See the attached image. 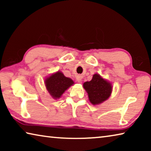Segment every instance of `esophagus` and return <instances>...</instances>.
Returning <instances> with one entry per match:
<instances>
[{
	"instance_id": "obj_1",
	"label": "esophagus",
	"mask_w": 151,
	"mask_h": 151,
	"mask_svg": "<svg viewBox=\"0 0 151 151\" xmlns=\"http://www.w3.org/2000/svg\"><path fill=\"white\" fill-rule=\"evenodd\" d=\"M76 81H77L78 83H81V81H82V76L81 75H78L76 76Z\"/></svg>"
}]
</instances>
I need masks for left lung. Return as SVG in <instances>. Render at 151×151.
Masks as SVG:
<instances>
[{
    "instance_id": "1",
    "label": "left lung",
    "mask_w": 151,
    "mask_h": 151,
    "mask_svg": "<svg viewBox=\"0 0 151 151\" xmlns=\"http://www.w3.org/2000/svg\"><path fill=\"white\" fill-rule=\"evenodd\" d=\"M83 87L88 93V99L93 105L101 104L109 98L112 93V85L99 74H94L91 81L83 84Z\"/></svg>"
}]
</instances>
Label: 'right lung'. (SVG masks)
Segmentation results:
<instances>
[{
  "mask_svg": "<svg viewBox=\"0 0 151 151\" xmlns=\"http://www.w3.org/2000/svg\"><path fill=\"white\" fill-rule=\"evenodd\" d=\"M45 83L50 96L53 99H57L73 85L74 82L71 78L66 77L60 71H58L46 78Z\"/></svg>",
  "mask_w": 151,
  "mask_h": 151,
  "instance_id": "right-lung-1",
  "label": "right lung"
}]
</instances>
